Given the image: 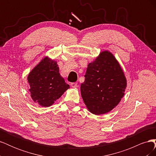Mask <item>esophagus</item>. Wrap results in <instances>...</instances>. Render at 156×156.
I'll return each instance as SVG.
<instances>
[{
	"label": "esophagus",
	"instance_id": "34e87169",
	"mask_svg": "<svg viewBox=\"0 0 156 156\" xmlns=\"http://www.w3.org/2000/svg\"><path fill=\"white\" fill-rule=\"evenodd\" d=\"M71 86H72V87H73V88H75L77 87V83H71Z\"/></svg>",
	"mask_w": 156,
	"mask_h": 156
}]
</instances>
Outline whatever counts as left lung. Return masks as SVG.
I'll return each mask as SVG.
<instances>
[{"label": "left lung", "instance_id": "8db88e82", "mask_svg": "<svg viewBox=\"0 0 156 156\" xmlns=\"http://www.w3.org/2000/svg\"><path fill=\"white\" fill-rule=\"evenodd\" d=\"M81 85L83 100L90 112L105 114L112 110L124 95L126 79L120 64L107 51L88 65Z\"/></svg>", "mask_w": 156, "mask_h": 156}]
</instances>
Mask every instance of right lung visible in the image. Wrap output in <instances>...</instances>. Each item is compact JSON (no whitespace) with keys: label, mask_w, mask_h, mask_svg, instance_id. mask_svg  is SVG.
<instances>
[{"label":"right lung","mask_w":156,"mask_h":156,"mask_svg":"<svg viewBox=\"0 0 156 156\" xmlns=\"http://www.w3.org/2000/svg\"><path fill=\"white\" fill-rule=\"evenodd\" d=\"M29 91L34 102L42 107H49L69 88L59 73L56 62L45 57L28 76Z\"/></svg>","instance_id":"add662e5"}]
</instances>
